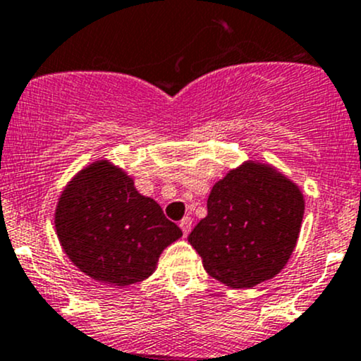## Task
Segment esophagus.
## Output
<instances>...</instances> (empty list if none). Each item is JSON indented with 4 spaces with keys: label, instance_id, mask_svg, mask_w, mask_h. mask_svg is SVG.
<instances>
[{
    "label": "esophagus",
    "instance_id": "obj_1",
    "mask_svg": "<svg viewBox=\"0 0 361 361\" xmlns=\"http://www.w3.org/2000/svg\"><path fill=\"white\" fill-rule=\"evenodd\" d=\"M180 228L183 230V235L185 237H187L188 233H190V230H192V218H183L180 221Z\"/></svg>",
    "mask_w": 361,
    "mask_h": 361
}]
</instances>
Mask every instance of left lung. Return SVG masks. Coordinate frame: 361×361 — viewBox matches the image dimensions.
Returning a JSON list of instances; mask_svg holds the SVG:
<instances>
[{
	"mask_svg": "<svg viewBox=\"0 0 361 361\" xmlns=\"http://www.w3.org/2000/svg\"><path fill=\"white\" fill-rule=\"evenodd\" d=\"M302 214L305 199L298 185L271 166L244 162L212 187L207 216L188 242L212 279L249 289L286 267Z\"/></svg>",
	"mask_w": 361,
	"mask_h": 361,
	"instance_id": "1",
	"label": "left lung"
}]
</instances>
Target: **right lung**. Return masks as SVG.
<instances>
[{
  "mask_svg": "<svg viewBox=\"0 0 361 361\" xmlns=\"http://www.w3.org/2000/svg\"><path fill=\"white\" fill-rule=\"evenodd\" d=\"M55 228L69 259L104 283L126 287L154 273L161 252L181 237L161 206L136 192L123 169L90 164L67 185Z\"/></svg>",
  "mask_w": 361,
  "mask_h": 361,
  "instance_id": "add662e5",
  "label": "right lung"
}]
</instances>
